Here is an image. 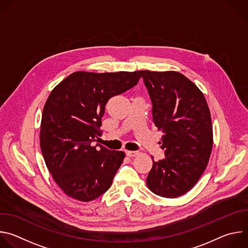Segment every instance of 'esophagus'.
<instances>
[{"label": "esophagus", "mask_w": 248, "mask_h": 248, "mask_svg": "<svg viewBox=\"0 0 248 248\" xmlns=\"http://www.w3.org/2000/svg\"><path fill=\"white\" fill-rule=\"evenodd\" d=\"M125 154L127 157H135L138 155V152L137 151H126Z\"/></svg>", "instance_id": "esophagus-1"}]
</instances>
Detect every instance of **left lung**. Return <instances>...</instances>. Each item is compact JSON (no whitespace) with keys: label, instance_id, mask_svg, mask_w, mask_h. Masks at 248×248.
Wrapping results in <instances>:
<instances>
[{"label":"left lung","instance_id":"1","mask_svg":"<svg viewBox=\"0 0 248 248\" xmlns=\"http://www.w3.org/2000/svg\"><path fill=\"white\" fill-rule=\"evenodd\" d=\"M152 103L155 126L165 159L153 161L146 184L155 194L179 197L198 182L213 145V129L206 99L198 87L176 72L139 70Z\"/></svg>","mask_w":248,"mask_h":248}]
</instances>
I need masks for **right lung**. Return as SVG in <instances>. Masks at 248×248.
Wrapping results in <instances>:
<instances>
[{
    "label": "right lung",
    "mask_w": 248,
    "mask_h": 248,
    "mask_svg": "<svg viewBox=\"0 0 248 248\" xmlns=\"http://www.w3.org/2000/svg\"><path fill=\"white\" fill-rule=\"evenodd\" d=\"M138 72L74 73L51 92L44 106L40 146L54 181L68 196L88 202L107 191L124 158L96 139L105 106L135 86Z\"/></svg>",
    "instance_id": "obj_1"
}]
</instances>
